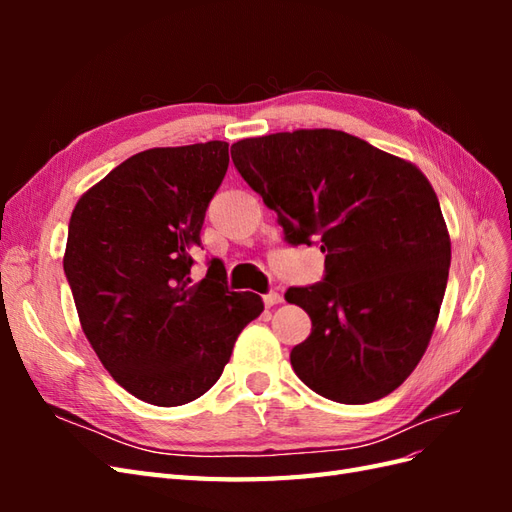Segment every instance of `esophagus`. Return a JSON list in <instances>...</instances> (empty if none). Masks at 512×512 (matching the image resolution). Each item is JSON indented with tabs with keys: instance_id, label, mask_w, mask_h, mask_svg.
<instances>
[{
	"instance_id": "1",
	"label": "esophagus",
	"mask_w": 512,
	"mask_h": 512,
	"mask_svg": "<svg viewBox=\"0 0 512 512\" xmlns=\"http://www.w3.org/2000/svg\"><path fill=\"white\" fill-rule=\"evenodd\" d=\"M284 301V297L277 290H271L267 294H262V303H265L267 307H273V305H280Z\"/></svg>"
}]
</instances>
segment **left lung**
I'll return each mask as SVG.
<instances>
[{
    "label": "left lung",
    "instance_id": "1",
    "mask_svg": "<svg viewBox=\"0 0 512 512\" xmlns=\"http://www.w3.org/2000/svg\"><path fill=\"white\" fill-rule=\"evenodd\" d=\"M230 156L277 213L284 241L327 254L322 282L284 294L312 318L290 352L294 374L339 404L393 393L427 350L451 267L425 175L339 130L245 138Z\"/></svg>",
    "mask_w": 512,
    "mask_h": 512
}]
</instances>
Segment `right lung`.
<instances>
[{
	"label": "right lung",
	"mask_w": 512,
	"mask_h": 512,
	"mask_svg": "<svg viewBox=\"0 0 512 512\" xmlns=\"http://www.w3.org/2000/svg\"><path fill=\"white\" fill-rule=\"evenodd\" d=\"M228 170V143L147 149L76 203L64 273L108 374L153 406L190 404L220 380L254 292L228 288L220 260L192 280V252Z\"/></svg>",
	"instance_id": "1"
}]
</instances>
